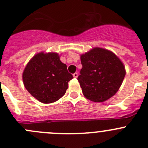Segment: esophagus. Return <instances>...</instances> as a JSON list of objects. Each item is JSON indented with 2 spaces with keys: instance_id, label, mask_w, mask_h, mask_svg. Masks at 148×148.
<instances>
[{
  "instance_id": "1",
  "label": "esophagus",
  "mask_w": 148,
  "mask_h": 148,
  "mask_svg": "<svg viewBox=\"0 0 148 148\" xmlns=\"http://www.w3.org/2000/svg\"><path fill=\"white\" fill-rule=\"evenodd\" d=\"M73 77H74V78H77V77H78V73L77 72H75L74 74H73Z\"/></svg>"
}]
</instances>
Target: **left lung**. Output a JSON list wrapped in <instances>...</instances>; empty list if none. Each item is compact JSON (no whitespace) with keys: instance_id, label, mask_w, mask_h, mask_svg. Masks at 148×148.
I'll return each instance as SVG.
<instances>
[{"instance_id":"left-lung-1","label":"left lung","mask_w":148,"mask_h":148,"mask_svg":"<svg viewBox=\"0 0 148 148\" xmlns=\"http://www.w3.org/2000/svg\"><path fill=\"white\" fill-rule=\"evenodd\" d=\"M82 69L77 79L84 97L101 103L118 92L126 74L125 66L112 51L92 48L80 55Z\"/></svg>"}]
</instances>
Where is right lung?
Segmentation results:
<instances>
[{"instance_id": "right-lung-1", "label": "right lung", "mask_w": 148, "mask_h": 148, "mask_svg": "<svg viewBox=\"0 0 148 148\" xmlns=\"http://www.w3.org/2000/svg\"><path fill=\"white\" fill-rule=\"evenodd\" d=\"M73 76L57 53L40 52L27 63L22 74L27 91L42 103H54L64 95Z\"/></svg>"}]
</instances>
